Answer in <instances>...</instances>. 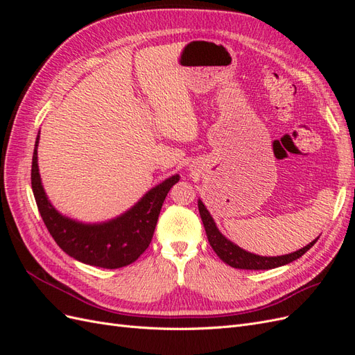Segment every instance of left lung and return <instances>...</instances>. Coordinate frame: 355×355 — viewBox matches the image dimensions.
<instances>
[{"mask_svg":"<svg viewBox=\"0 0 355 355\" xmlns=\"http://www.w3.org/2000/svg\"><path fill=\"white\" fill-rule=\"evenodd\" d=\"M198 210H200V216L204 225V230H206L211 249L216 252V254L225 263H228L232 268H239V270H272V268L287 265L290 262L299 259V257L304 253H306L318 240L317 237L314 241H311L309 244L302 247V249H299L293 253L283 254V256L254 254L250 252H245L244 249H241V247L234 244L231 240L225 237L216 227V222H214L210 211L206 209V206H204L201 200H198Z\"/></svg>","mask_w":355,"mask_h":355,"instance_id":"obj_1","label":"left lung"}]
</instances>
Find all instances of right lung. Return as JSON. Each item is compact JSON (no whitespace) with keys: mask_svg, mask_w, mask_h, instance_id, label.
Wrapping results in <instances>:
<instances>
[{"mask_svg":"<svg viewBox=\"0 0 355 355\" xmlns=\"http://www.w3.org/2000/svg\"><path fill=\"white\" fill-rule=\"evenodd\" d=\"M38 142L32 157L31 184L37 206L50 235L60 249L83 263L116 270L135 262L153 240L159 210L179 175L167 178L149 189L135 206L114 219L84 223L56 210L42 187L38 168Z\"/></svg>","mask_w":355,"mask_h":355,"instance_id":"1","label":"right lung"}]
</instances>
